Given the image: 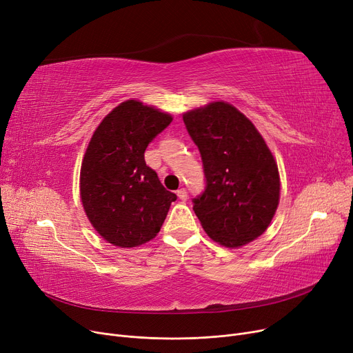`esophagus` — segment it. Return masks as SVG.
I'll list each match as a JSON object with an SVG mask.
<instances>
[{
    "instance_id": "obj_1",
    "label": "esophagus",
    "mask_w": 353,
    "mask_h": 353,
    "mask_svg": "<svg viewBox=\"0 0 353 353\" xmlns=\"http://www.w3.org/2000/svg\"><path fill=\"white\" fill-rule=\"evenodd\" d=\"M177 196H179V199L180 200H183V201H186L188 200V192H186V189H179L177 190Z\"/></svg>"
}]
</instances>
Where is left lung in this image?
Listing matches in <instances>:
<instances>
[{
    "mask_svg": "<svg viewBox=\"0 0 353 353\" xmlns=\"http://www.w3.org/2000/svg\"><path fill=\"white\" fill-rule=\"evenodd\" d=\"M183 121L206 177L205 192L193 199L203 229L221 246L250 243L265 233L279 205V170L266 141L225 101L190 110Z\"/></svg>",
    "mask_w": 353,
    "mask_h": 353,
    "instance_id": "obj_1",
    "label": "left lung"
}]
</instances>
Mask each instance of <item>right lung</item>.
<instances>
[{"label": "right lung", "instance_id": "obj_1", "mask_svg": "<svg viewBox=\"0 0 353 353\" xmlns=\"http://www.w3.org/2000/svg\"><path fill=\"white\" fill-rule=\"evenodd\" d=\"M173 117L139 100L113 108L96 128L80 172L90 223L108 243L136 248L156 237L177 196L145 164L144 152Z\"/></svg>", "mask_w": 353, "mask_h": 353}]
</instances>
